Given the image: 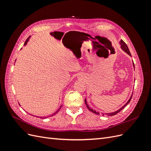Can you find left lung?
<instances>
[{
	"mask_svg": "<svg viewBox=\"0 0 151 151\" xmlns=\"http://www.w3.org/2000/svg\"><path fill=\"white\" fill-rule=\"evenodd\" d=\"M120 44L121 48H122V49L123 50V51H124L125 53H127L128 55H129L131 57V54H130V51H129V48H128V47H127V45H126V43H125L124 42H123V41L122 40H120ZM133 65H134V68H135L134 62H133ZM132 95H133V93H132V94L131 95V96H130V99H129V101H127V102L124 105H123V106L122 108H120L119 109H118L117 111H115V112L109 113H106V115H107L108 116H113V115H116V114H117L118 112H120V111L122 110V109H123V108H124L127 106V105L130 103V100H131V99H132ZM85 104H86V105L87 108H88V109H89V111H91V112H93V113H95V114H96V115H99V112H98V111H96L94 110V109H93L92 108H91L89 106V105L88 104V103H87L86 99H85ZM102 115H103V116H104V113H102Z\"/></svg>",
	"mask_w": 151,
	"mask_h": 151,
	"instance_id": "left-lung-1",
	"label": "left lung"
}]
</instances>
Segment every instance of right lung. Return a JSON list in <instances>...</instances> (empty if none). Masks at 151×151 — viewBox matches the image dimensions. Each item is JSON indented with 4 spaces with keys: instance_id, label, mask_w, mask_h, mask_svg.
Instances as JSON below:
<instances>
[{
    "instance_id": "1",
    "label": "right lung",
    "mask_w": 151,
    "mask_h": 151,
    "mask_svg": "<svg viewBox=\"0 0 151 151\" xmlns=\"http://www.w3.org/2000/svg\"><path fill=\"white\" fill-rule=\"evenodd\" d=\"M30 37H31V36H30ZM30 37H29V38H28V39H27V40H26V42H25V43H24V45H26L27 44V43H28V41H29V38H30ZM15 62H16V61H15ZM61 107H62V106H60V108H61ZM60 108H59V109H58V110H57V111H56L55 113H54L53 114H52V115L51 116H53L54 115H55V114H56V113H58V111L59 110H60ZM45 118H47V117H45Z\"/></svg>"
}]
</instances>
